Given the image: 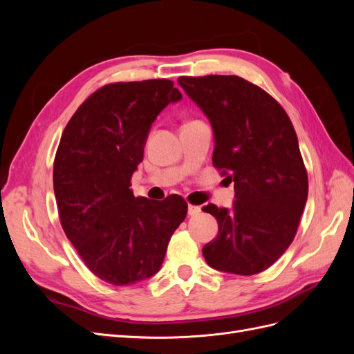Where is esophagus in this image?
<instances>
[{
  "instance_id": "1",
  "label": "esophagus",
  "mask_w": 354,
  "mask_h": 354,
  "mask_svg": "<svg viewBox=\"0 0 354 354\" xmlns=\"http://www.w3.org/2000/svg\"><path fill=\"white\" fill-rule=\"evenodd\" d=\"M187 211H189V216H198V214L201 212V207H196V205H190L189 203V207H187Z\"/></svg>"
}]
</instances>
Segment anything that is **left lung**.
Returning a JSON list of instances; mask_svg holds the SVG:
<instances>
[{"label":"left lung","instance_id":"obj_1","mask_svg":"<svg viewBox=\"0 0 354 354\" xmlns=\"http://www.w3.org/2000/svg\"><path fill=\"white\" fill-rule=\"evenodd\" d=\"M208 116L212 164L234 183L233 208L208 203L217 238L202 248L220 272L251 276L279 260L295 238L308 178L291 120L269 93L236 75L180 77Z\"/></svg>","mask_w":354,"mask_h":354}]
</instances>
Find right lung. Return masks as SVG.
<instances>
[{"label": "right lung", "mask_w": 354, "mask_h": 354, "mask_svg": "<svg viewBox=\"0 0 354 354\" xmlns=\"http://www.w3.org/2000/svg\"><path fill=\"white\" fill-rule=\"evenodd\" d=\"M181 99L169 80L113 82L94 91L69 120L53 168L62 227L88 269L116 286L153 276L183 223L187 202L133 195L152 122Z\"/></svg>", "instance_id": "add662e5"}]
</instances>
